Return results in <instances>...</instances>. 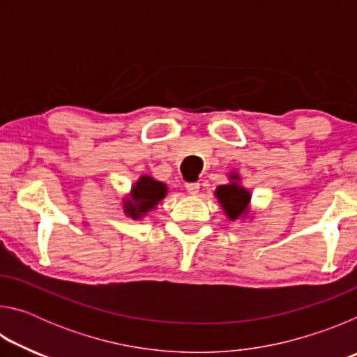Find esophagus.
I'll return each instance as SVG.
<instances>
[{
    "label": "esophagus",
    "instance_id": "esophagus-1",
    "mask_svg": "<svg viewBox=\"0 0 357 357\" xmlns=\"http://www.w3.org/2000/svg\"><path fill=\"white\" fill-rule=\"evenodd\" d=\"M185 190L190 193V195H197L198 190H200V184L198 183H187L185 184Z\"/></svg>",
    "mask_w": 357,
    "mask_h": 357
}]
</instances>
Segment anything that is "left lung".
Returning a JSON list of instances; mask_svg holds the SVG:
<instances>
[{
  "instance_id": "obj_1",
  "label": "left lung",
  "mask_w": 357,
  "mask_h": 357,
  "mask_svg": "<svg viewBox=\"0 0 357 357\" xmlns=\"http://www.w3.org/2000/svg\"><path fill=\"white\" fill-rule=\"evenodd\" d=\"M215 197L229 220H238L249 213L252 195L249 190L239 185V176L236 173L229 174L228 184L217 187Z\"/></svg>"
}]
</instances>
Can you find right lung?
<instances>
[{"mask_svg":"<svg viewBox=\"0 0 357 357\" xmlns=\"http://www.w3.org/2000/svg\"><path fill=\"white\" fill-rule=\"evenodd\" d=\"M167 185L151 176H142L132 185L129 198H124V213L134 220L142 219L153 211L167 195Z\"/></svg>","mask_w":357,"mask_h":357,"instance_id":"right-lung-1","label":"right lung"}]
</instances>
